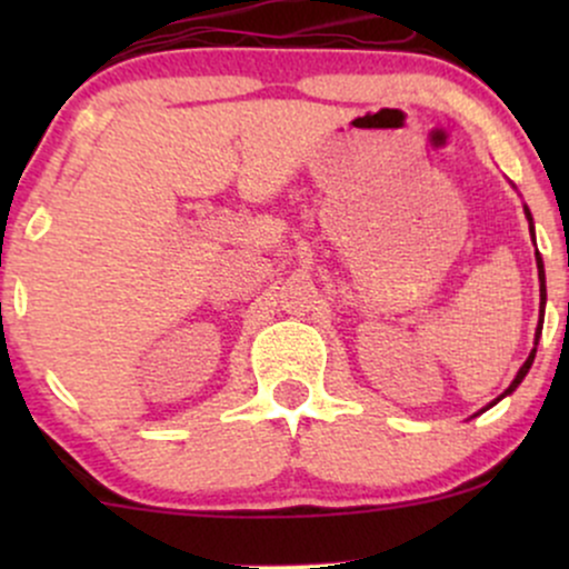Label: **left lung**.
I'll return each instance as SVG.
<instances>
[{
  "label": "left lung",
  "instance_id": "1",
  "mask_svg": "<svg viewBox=\"0 0 569 569\" xmlns=\"http://www.w3.org/2000/svg\"><path fill=\"white\" fill-rule=\"evenodd\" d=\"M525 217H527V221H530V232H535V224H532V213H530V208H527V206H525ZM535 259H538V278H540V318H538V329H535V348H532V352H530V356H527V361H525V363H521V369H519V371H516L513 382H511V385H508V388H506V393H502V396H498V398H495V401H492V403H487V407H485V409H481V411L492 409V407H495V403H498V401H502V398H506V396H511V393H513V390H516V388H519V385H521V380H525V377H527V371H530V367H532V361H535V352H538V339H540V335H543V312H546V270H543V259H540V253H535ZM481 411H476V415H473V417H479V415H481Z\"/></svg>",
  "mask_w": 569,
  "mask_h": 569
}]
</instances>
